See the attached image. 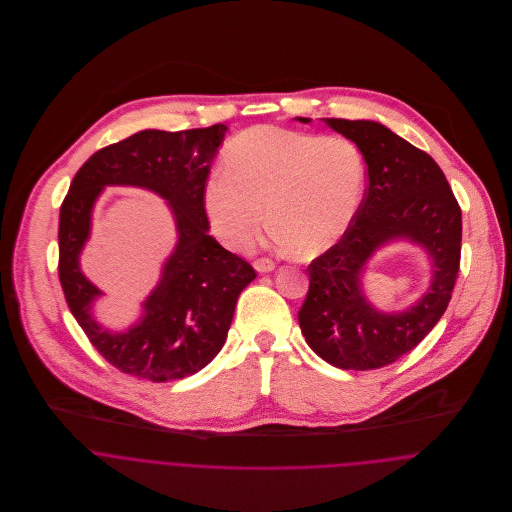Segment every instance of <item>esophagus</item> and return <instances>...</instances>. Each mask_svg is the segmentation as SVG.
I'll use <instances>...</instances> for the list:
<instances>
[{"mask_svg": "<svg viewBox=\"0 0 512 512\" xmlns=\"http://www.w3.org/2000/svg\"><path fill=\"white\" fill-rule=\"evenodd\" d=\"M254 270H256L258 274H268V272H274V270H276V264H274L272 260H268V258H260V260L254 262Z\"/></svg>", "mask_w": 512, "mask_h": 512, "instance_id": "obj_1", "label": "esophagus"}]
</instances>
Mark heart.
<instances>
[{"label":"heart","mask_w":512,"mask_h":512,"mask_svg":"<svg viewBox=\"0 0 512 512\" xmlns=\"http://www.w3.org/2000/svg\"><path fill=\"white\" fill-rule=\"evenodd\" d=\"M363 187L365 163L351 140L254 126L224 147V167L205 179L203 205L232 250L254 242L268 213L274 246L319 256L349 230Z\"/></svg>","instance_id":"obj_1"}]
</instances>
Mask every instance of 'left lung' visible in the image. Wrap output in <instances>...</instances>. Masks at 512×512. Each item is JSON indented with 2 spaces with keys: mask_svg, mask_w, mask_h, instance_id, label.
<instances>
[{
  "mask_svg": "<svg viewBox=\"0 0 512 512\" xmlns=\"http://www.w3.org/2000/svg\"><path fill=\"white\" fill-rule=\"evenodd\" d=\"M323 122L359 147L368 189L345 236L309 264L299 327L329 365L380 368L410 353L447 309L459 272L461 209L438 163L390 128L374 120ZM396 241L425 250L431 282L414 304L384 312L369 301L362 280L369 260Z\"/></svg>",
  "mask_w": 512,
  "mask_h": 512,
  "instance_id": "left-lung-1",
  "label": "left lung"
}]
</instances>
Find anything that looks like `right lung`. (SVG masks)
<instances>
[{
    "label": "right lung",
    "instance_id": "right-lung-1",
    "mask_svg": "<svg viewBox=\"0 0 512 512\" xmlns=\"http://www.w3.org/2000/svg\"><path fill=\"white\" fill-rule=\"evenodd\" d=\"M228 126L163 132L142 130L96 151L74 175L59 217V278L74 319L96 351L126 374L153 382L199 372L219 355L240 292L254 268L209 234L203 185ZM106 186L146 188L168 201L178 242L141 317L108 330L93 317L103 294L79 268L91 233L93 205Z\"/></svg>",
    "mask_w": 512,
    "mask_h": 512
}]
</instances>
